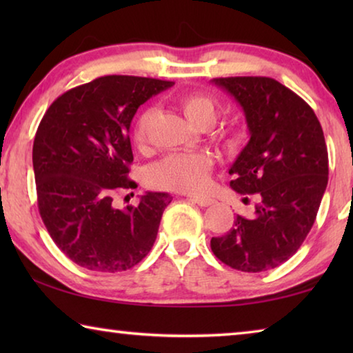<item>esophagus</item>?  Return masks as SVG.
I'll list each match as a JSON object with an SVG mask.
<instances>
[{"instance_id":"esophagus-1","label":"esophagus","mask_w":353,"mask_h":353,"mask_svg":"<svg viewBox=\"0 0 353 353\" xmlns=\"http://www.w3.org/2000/svg\"><path fill=\"white\" fill-rule=\"evenodd\" d=\"M188 199L193 201L194 204H198L199 207H208V205H212L213 202H214L210 198H201V196H188Z\"/></svg>"}]
</instances>
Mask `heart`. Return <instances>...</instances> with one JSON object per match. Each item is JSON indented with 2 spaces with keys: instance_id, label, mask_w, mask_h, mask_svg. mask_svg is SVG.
Masks as SVG:
<instances>
[{
  "instance_id": "obj_1",
  "label": "heart",
  "mask_w": 353,
  "mask_h": 353,
  "mask_svg": "<svg viewBox=\"0 0 353 353\" xmlns=\"http://www.w3.org/2000/svg\"><path fill=\"white\" fill-rule=\"evenodd\" d=\"M177 104L194 126L205 129L212 126L218 115L216 103L207 94L187 93L177 98ZM151 119V110L140 112L134 124V141L139 148L146 143L148 124ZM225 140L234 141L236 139L235 130L223 132ZM212 159L207 154H171L151 166L148 172V181L152 187L181 191V193H199L205 190L210 181Z\"/></svg>"
}]
</instances>
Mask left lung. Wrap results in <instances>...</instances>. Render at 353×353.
<instances>
[{"instance_id":"obj_1","label":"left lung","mask_w":353,"mask_h":353,"mask_svg":"<svg viewBox=\"0 0 353 353\" xmlns=\"http://www.w3.org/2000/svg\"><path fill=\"white\" fill-rule=\"evenodd\" d=\"M246 117L250 139L229 174L240 194H259L252 218L238 214L213 254L244 272L277 268L297 252L314 224L328 182L324 132L312 107L272 77H216Z\"/></svg>"}]
</instances>
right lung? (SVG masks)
<instances>
[{"mask_svg":"<svg viewBox=\"0 0 353 353\" xmlns=\"http://www.w3.org/2000/svg\"><path fill=\"white\" fill-rule=\"evenodd\" d=\"M172 85L137 76H103L59 97L41 118L32 165L39 212L57 248L98 272L126 271L157 238L168 193L148 191L137 207H113L135 187L129 129L141 104Z\"/></svg>","mask_w":353,"mask_h":353,"instance_id":"right-lung-1","label":"right lung"}]
</instances>
